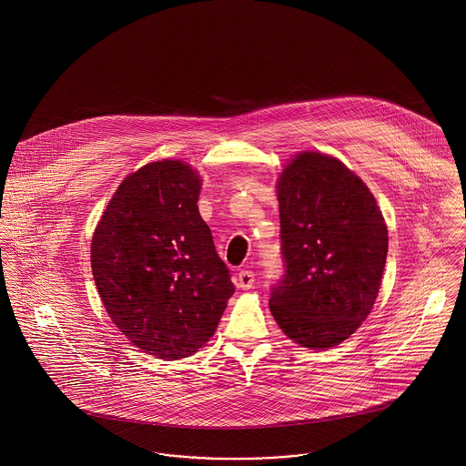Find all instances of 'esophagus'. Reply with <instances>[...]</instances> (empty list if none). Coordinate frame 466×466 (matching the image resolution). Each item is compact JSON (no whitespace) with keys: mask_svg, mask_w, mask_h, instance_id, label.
<instances>
[{"mask_svg":"<svg viewBox=\"0 0 466 466\" xmlns=\"http://www.w3.org/2000/svg\"><path fill=\"white\" fill-rule=\"evenodd\" d=\"M254 285V272L249 268H244L237 276V287L242 290H249Z\"/></svg>","mask_w":466,"mask_h":466,"instance_id":"esophagus-1","label":"esophagus"}]
</instances>
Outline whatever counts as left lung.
Listing matches in <instances>:
<instances>
[{"label": "left lung", "instance_id": "8db88e82", "mask_svg": "<svg viewBox=\"0 0 466 466\" xmlns=\"http://www.w3.org/2000/svg\"><path fill=\"white\" fill-rule=\"evenodd\" d=\"M278 199L283 274L270 289V311L302 347H335L360 328L380 292L384 218L365 183L320 153L287 166Z\"/></svg>", "mask_w": 466, "mask_h": 466}]
</instances>
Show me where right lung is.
Segmentation results:
<instances>
[{
    "label": "right lung",
    "mask_w": 466,
    "mask_h": 466,
    "mask_svg": "<svg viewBox=\"0 0 466 466\" xmlns=\"http://www.w3.org/2000/svg\"><path fill=\"white\" fill-rule=\"evenodd\" d=\"M199 176L164 160L127 177L92 238L101 300L127 339L177 360L212 339L235 287L201 218Z\"/></svg>",
    "instance_id": "add662e5"
}]
</instances>
